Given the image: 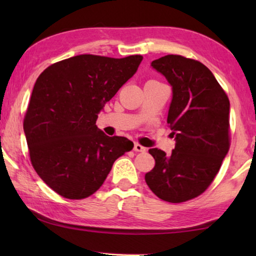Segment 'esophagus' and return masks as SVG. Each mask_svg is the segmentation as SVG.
<instances>
[{
	"label": "esophagus",
	"instance_id": "obj_1",
	"mask_svg": "<svg viewBox=\"0 0 256 256\" xmlns=\"http://www.w3.org/2000/svg\"><path fill=\"white\" fill-rule=\"evenodd\" d=\"M134 151H138V152H146V148L144 146L138 144H134Z\"/></svg>",
	"mask_w": 256,
	"mask_h": 256
}]
</instances>
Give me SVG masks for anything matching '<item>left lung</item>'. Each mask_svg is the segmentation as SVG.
Listing matches in <instances>:
<instances>
[{
    "mask_svg": "<svg viewBox=\"0 0 256 256\" xmlns=\"http://www.w3.org/2000/svg\"><path fill=\"white\" fill-rule=\"evenodd\" d=\"M151 66L172 86L167 123L176 144L170 156L149 150L156 164L146 174V183L164 201L185 202L204 192L228 154L230 104L212 72L198 60L166 55Z\"/></svg>",
    "mask_w": 256,
    "mask_h": 256,
    "instance_id": "left-lung-1",
    "label": "left lung"
}]
</instances>
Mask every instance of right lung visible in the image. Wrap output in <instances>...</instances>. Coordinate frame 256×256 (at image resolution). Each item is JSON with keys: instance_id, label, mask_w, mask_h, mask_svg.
<instances>
[{"instance_id": "right-lung-1", "label": "right lung", "mask_w": 256, "mask_h": 256, "mask_svg": "<svg viewBox=\"0 0 256 256\" xmlns=\"http://www.w3.org/2000/svg\"><path fill=\"white\" fill-rule=\"evenodd\" d=\"M142 58L78 55L52 64L38 76L24 131L34 170L60 196H90L115 160L133 149L128 138L106 136L96 120Z\"/></svg>"}]
</instances>
